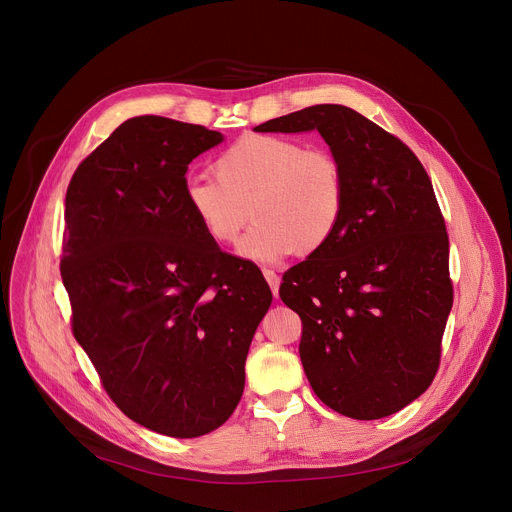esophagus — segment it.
Here are the masks:
<instances>
[{"mask_svg": "<svg viewBox=\"0 0 512 512\" xmlns=\"http://www.w3.org/2000/svg\"><path fill=\"white\" fill-rule=\"evenodd\" d=\"M263 275H265V279H267V283L271 285V291H273V296L277 298L279 296V275L275 273V271H271V269H263Z\"/></svg>", "mask_w": 512, "mask_h": 512, "instance_id": "esophagus-1", "label": "esophagus"}]
</instances>
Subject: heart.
<instances>
[{
	"instance_id": "b5f03b06",
	"label": "heart",
	"mask_w": 512,
	"mask_h": 512,
	"mask_svg": "<svg viewBox=\"0 0 512 512\" xmlns=\"http://www.w3.org/2000/svg\"><path fill=\"white\" fill-rule=\"evenodd\" d=\"M214 176L190 178L184 204L216 245H235L251 221L241 253L277 263L312 255L336 235L346 208L340 162L298 139L249 133L216 158Z\"/></svg>"
}]
</instances>
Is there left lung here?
Returning <instances> with one entry per match:
<instances>
[{
  "label": "left lung",
  "mask_w": 512,
  "mask_h": 512,
  "mask_svg": "<svg viewBox=\"0 0 512 512\" xmlns=\"http://www.w3.org/2000/svg\"><path fill=\"white\" fill-rule=\"evenodd\" d=\"M316 129L340 162L336 235L283 273L279 298L302 318L306 377L330 409L381 419L433 381L454 302L450 241L431 180L407 145L344 105H314L255 127Z\"/></svg>",
  "instance_id": "8db88e82"
}]
</instances>
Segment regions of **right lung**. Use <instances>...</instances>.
<instances>
[{"instance_id":"obj_1","label":"right lung","mask_w":512,"mask_h":512,"mask_svg":"<svg viewBox=\"0 0 512 512\" xmlns=\"http://www.w3.org/2000/svg\"><path fill=\"white\" fill-rule=\"evenodd\" d=\"M223 133L158 115L121 123L66 190L60 275L72 334L113 403L170 437L221 427L245 389L271 289L184 204L188 164Z\"/></svg>"}]
</instances>
